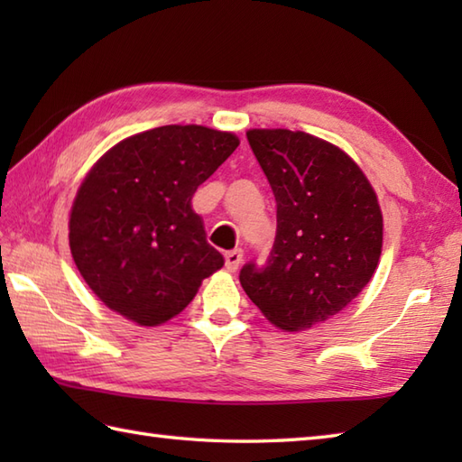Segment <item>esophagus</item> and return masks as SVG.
I'll use <instances>...</instances> for the list:
<instances>
[{
	"label": "esophagus",
	"mask_w": 462,
	"mask_h": 462,
	"mask_svg": "<svg viewBox=\"0 0 462 462\" xmlns=\"http://www.w3.org/2000/svg\"><path fill=\"white\" fill-rule=\"evenodd\" d=\"M224 260H226V270H228V272H236V270L240 268V263H242V250H230V252H226Z\"/></svg>",
	"instance_id": "34e87169"
}]
</instances>
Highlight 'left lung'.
Masks as SVG:
<instances>
[{
    "instance_id": "8db88e82",
    "label": "left lung",
    "mask_w": 462,
    "mask_h": 462,
    "mask_svg": "<svg viewBox=\"0 0 462 462\" xmlns=\"http://www.w3.org/2000/svg\"><path fill=\"white\" fill-rule=\"evenodd\" d=\"M272 186L278 228L268 262L240 270L248 298L273 326L308 329L359 296L375 272L383 216L367 176L341 149L288 129H250Z\"/></svg>"
}]
</instances>
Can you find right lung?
Segmentation results:
<instances>
[{"instance_id": "add662e5", "label": "right lung", "mask_w": 462, "mask_h": 462, "mask_svg": "<svg viewBox=\"0 0 462 462\" xmlns=\"http://www.w3.org/2000/svg\"><path fill=\"white\" fill-rule=\"evenodd\" d=\"M238 144L232 133L166 125L129 136L95 162L75 196L69 246L106 308L159 326L224 266L192 196Z\"/></svg>"}]
</instances>
